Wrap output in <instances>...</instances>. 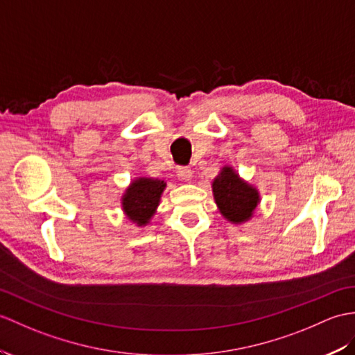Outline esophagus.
<instances>
[{"label": "esophagus", "instance_id": "esophagus-1", "mask_svg": "<svg viewBox=\"0 0 355 355\" xmlns=\"http://www.w3.org/2000/svg\"><path fill=\"white\" fill-rule=\"evenodd\" d=\"M177 174H178L180 178H183V180H186V181L192 180V177H193L192 169H191V168H186V166H180V168L177 169Z\"/></svg>", "mask_w": 355, "mask_h": 355}]
</instances>
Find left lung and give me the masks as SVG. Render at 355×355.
Here are the masks:
<instances>
[{
    "label": "left lung",
    "mask_w": 355,
    "mask_h": 355,
    "mask_svg": "<svg viewBox=\"0 0 355 355\" xmlns=\"http://www.w3.org/2000/svg\"><path fill=\"white\" fill-rule=\"evenodd\" d=\"M211 192L220 215L234 225L251 220L261 201L259 189L243 180L230 164L222 166L211 181Z\"/></svg>",
    "instance_id": "8db88e82"
}]
</instances>
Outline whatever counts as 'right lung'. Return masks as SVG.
Listing matches in <instances>:
<instances>
[{"label":"right lung","mask_w":355,"mask_h":355,"mask_svg":"<svg viewBox=\"0 0 355 355\" xmlns=\"http://www.w3.org/2000/svg\"><path fill=\"white\" fill-rule=\"evenodd\" d=\"M166 181L153 177L131 180L121 196V207L125 218L136 227H146L157 211Z\"/></svg>","instance_id":"1"}]
</instances>
